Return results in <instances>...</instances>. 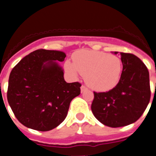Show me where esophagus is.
<instances>
[{
	"label": "esophagus",
	"instance_id": "esophagus-1",
	"mask_svg": "<svg viewBox=\"0 0 156 156\" xmlns=\"http://www.w3.org/2000/svg\"><path fill=\"white\" fill-rule=\"evenodd\" d=\"M80 90H81V92H83L85 91V90H87V87L86 86H84V85H82V86L80 87Z\"/></svg>",
	"mask_w": 156,
	"mask_h": 156
}]
</instances>
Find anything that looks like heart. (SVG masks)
<instances>
[{"instance_id":"obj_1","label":"heart","mask_w":156,"mask_h":156,"mask_svg":"<svg viewBox=\"0 0 156 156\" xmlns=\"http://www.w3.org/2000/svg\"><path fill=\"white\" fill-rule=\"evenodd\" d=\"M65 67L73 76L81 74L87 85L97 91H107L116 86L122 73V62L113 55L102 51L82 50L73 55V62Z\"/></svg>"}]
</instances>
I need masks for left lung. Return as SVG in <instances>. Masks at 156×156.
I'll list each match as a JSON object with an SVG mask.
<instances>
[{
  "label": "left lung",
  "instance_id": "1",
  "mask_svg": "<svg viewBox=\"0 0 156 156\" xmlns=\"http://www.w3.org/2000/svg\"><path fill=\"white\" fill-rule=\"evenodd\" d=\"M121 61L122 73L116 86L106 92L94 91L92 112L98 120L109 127L136 122L151 98L149 73L143 62L133 54L122 52Z\"/></svg>",
  "mask_w": 156,
  "mask_h": 156
}]
</instances>
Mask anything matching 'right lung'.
Here are the masks:
<instances>
[{
  "mask_svg": "<svg viewBox=\"0 0 156 156\" xmlns=\"http://www.w3.org/2000/svg\"><path fill=\"white\" fill-rule=\"evenodd\" d=\"M66 56L62 51L39 49L12 69L7 98L25 126L39 131L55 128L66 119L71 101L80 94V83H66L56 62Z\"/></svg>",
  "mask_w": 156,
  "mask_h": 156,
  "instance_id": "add662e5",
  "label": "right lung"
}]
</instances>
